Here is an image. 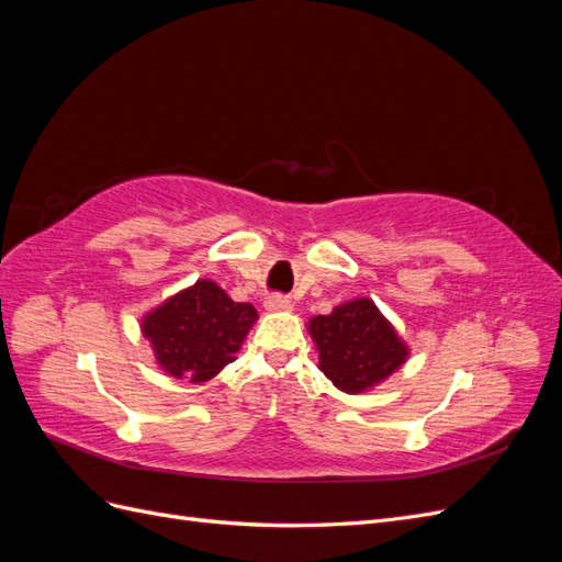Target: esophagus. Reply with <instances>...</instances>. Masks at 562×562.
Returning <instances> with one entry per match:
<instances>
[{
	"instance_id": "34e87169",
	"label": "esophagus",
	"mask_w": 562,
	"mask_h": 562,
	"mask_svg": "<svg viewBox=\"0 0 562 562\" xmlns=\"http://www.w3.org/2000/svg\"><path fill=\"white\" fill-rule=\"evenodd\" d=\"M265 307L269 310V312H288L291 310V300H288L285 295H269L267 297V302H265Z\"/></svg>"
}]
</instances>
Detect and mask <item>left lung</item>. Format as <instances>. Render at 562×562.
I'll list each match as a JSON object with an SVG mask.
<instances>
[{"label":"left lung","mask_w":562,"mask_h":562,"mask_svg":"<svg viewBox=\"0 0 562 562\" xmlns=\"http://www.w3.org/2000/svg\"><path fill=\"white\" fill-rule=\"evenodd\" d=\"M310 335L323 375L347 394L375 386L407 359L394 326L368 297L339 304L328 316H314Z\"/></svg>","instance_id":"8db88e82"}]
</instances>
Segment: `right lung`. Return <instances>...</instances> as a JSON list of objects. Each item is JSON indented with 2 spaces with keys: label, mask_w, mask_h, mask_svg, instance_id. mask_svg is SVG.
<instances>
[{
  "label": "right lung",
  "mask_w": 562,
  "mask_h": 562,
  "mask_svg": "<svg viewBox=\"0 0 562 562\" xmlns=\"http://www.w3.org/2000/svg\"><path fill=\"white\" fill-rule=\"evenodd\" d=\"M255 318L252 304L234 302L213 281H196L149 312L143 335L168 375L196 384L234 361Z\"/></svg>",
  "instance_id": "right-lung-1"
}]
</instances>
